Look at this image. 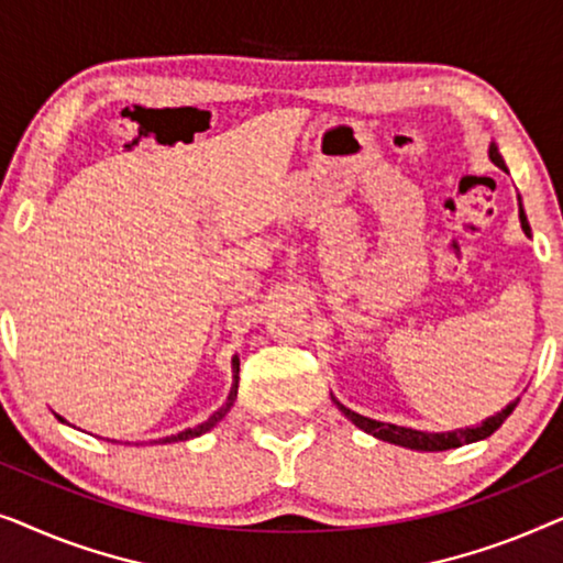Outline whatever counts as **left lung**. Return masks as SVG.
<instances>
[{
  "instance_id": "left-lung-1",
  "label": "left lung",
  "mask_w": 563,
  "mask_h": 563,
  "mask_svg": "<svg viewBox=\"0 0 563 563\" xmlns=\"http://www.w3.org/2000/svg\"><path fill=\"white\" fill-rule=\"evenodd\" d=\"M489 158H492V164H497L499 168H505V161H503V156H499V151H497L495 143L489 145ZM518 205H520V199H518ZM520 222H522V230H526V233H530L528 220H526V212H522V207H520ZM333 402L338 405V410H341V412L345 415V418L356 422V426H358L361 430H366V433H372V435L379 438V441L402 445V449H412V451H449V449H459V445H464V443L482 441V438H487V435L495 433V430L507 420V415H510V412L515 410V405H518V399L507 405L503 412L492 415V418L484 420L482 426L466 428V430H451V433H422V430H412V428H402V426H391V422H379V420L364 418V415L349 410V407L338 402V399H333Z\"/></svg>"
}]
</instances>
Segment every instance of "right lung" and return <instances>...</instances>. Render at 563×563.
Here are the masks:
<instances>
[{
	"mask_svg": "<svg viewBox=\"0 0 563 563\" xmlns=\"http://www.w3.org/2000/svg\"><path fill=\"white\" fill-rule=\"evenodd\" d=\"M238 372H241V364H238V358H233V389H230V395H228V402L220 407L218 412L214 415H210V418H207L202 426H197V428H189V430H181V433H176V435H172V438H161L158 443H172V441H189V438H197V435H202V433H207V430H210L212 426H218V420H222V415H225L230 407H233V402H235V397H238ZM58 420H64V418H58Z\"/></svg>",
	"mask_w": 563,
	"mask_h": 563,
	"instance_id": "obj_1",
	"label": "right lung"
}]
</instances>
